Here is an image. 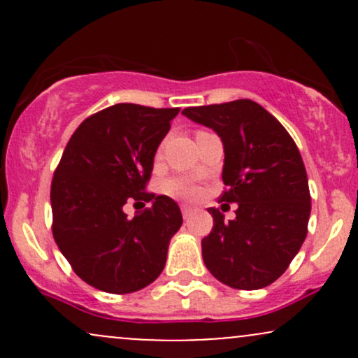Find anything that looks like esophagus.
I'll return each mask as SVG.
<instances>
[{"label":"esophagus","instance_id":"34e87169","mask_svg":"<svg viewBox=\"0 0 358 358\" xmlns=\"http://www.w3.org/2000/svg\"><path fill=\"white\" fill-rule=\"evenodd\" d=\"M193 210H195V208L190 207V205H182V215H183V219H188V217H190L192 213H193Z\"/></svg>","mask_w":358,"mask_h":358}]
</instances>
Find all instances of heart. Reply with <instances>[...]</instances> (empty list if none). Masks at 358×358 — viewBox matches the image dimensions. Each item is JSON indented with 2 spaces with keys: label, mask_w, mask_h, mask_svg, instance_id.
<instances>
[{
  "label": "heart",
  "mask_w": 358,
  "mask_h": 358,
  "mask_svg": "<svg viewBox=\"0 0 358 358\" xmlns=\"http://www.w3.org/2000/svg\"><path fill=\"white\" fill-rule=\"evenodd\" d=\"M165 188L168 193H171V195L183 196V199H195L196 193H199V188H196L195 185H193L190 180H187V178L168 180Z\"/></svg>",
  "instance_id": "1"
}]
</instances>
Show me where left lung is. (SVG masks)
Listing matches in <instances>:
<instances>
[{
	"label": "left lung",
	"instance_id": "obj_1",
	"mask_svg": "<svg viewBox=\"0 0 358 358\" xmlns=\"http://www.w3.org/2000/svg\"><path fill=\"white\" fill-rule=\"evenodd\" d=\"M212 127L224 145L220 202L237 203L236 219L219 208L202 239L207 269L236 289H261L287 269L308 234L311 196L296 143L273 114L250 99L183 109Z\"/></svg>",
	"mask_w": 358,
	"mask_h": 358
}]
</instances>
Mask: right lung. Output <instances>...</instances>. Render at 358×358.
<instances>
[{
  "label": "right lung",
  "mask_w": 358,
  "mask_h": 358,
  "mask_svg": "<svg viewBox=\"0 0 358 358\" xmlns=\"http://www.w3.org/2000/svg\"><path fill=\"white\" fill-rule=\"evenodd\" d=\"M178 110L110 106L85 119L65 146L50 188L53 239L73 273L97 289L134 293L165 268L182 212L146 183ZM129 199L154 205L127 220L122 207Z\"/></svg>",
  "instance_id": "obj_1"
}]
</instances>
